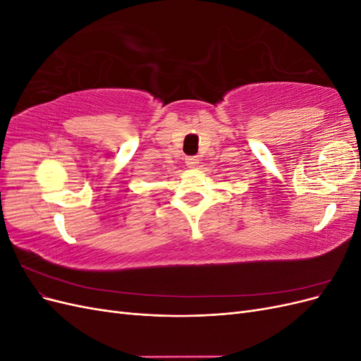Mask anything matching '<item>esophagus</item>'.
<instances>
[{"instance_id":"obj_1","label":"esophagus","mask_w":361,"mask_h":361,"mask_svg":"<svg viewBox=\"0 0 361 361\" xmlns=\"http://www.w3.org/2000/svg\"><path fill=\"white\" fill-rule=\"evenodd\" d=\"M185 162H187V166L190 169H195L199 166V158L197 157H187L185 158Z\"/></svg>"}]
</instances>
